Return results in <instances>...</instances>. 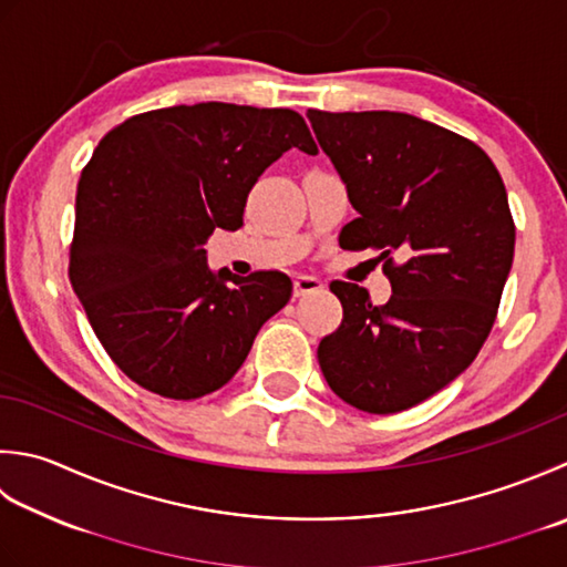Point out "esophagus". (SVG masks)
Returning a JSON list of instances; mask_svg holds the SVG:
<instances>
[{
    "mask_svg": "<svg viewBox=\"0 0 567 567\" xmlns=\"http://www.w3.org/2000/svg\"><path fill=\"white\" fill-rule=\"evenodd\" d=\"M324 287V282L319 280V277L315 275H297L295 277V295L302 297V295H309V292H317Z\"/></svg>",
    "mask_w": 567,
    "mask_h": 567,
    "instance_id": "1",
    "label": "esophagus"
}]
</instances>
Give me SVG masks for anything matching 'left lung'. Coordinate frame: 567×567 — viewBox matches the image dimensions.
<instances>
[{
	"mask_svg": "<svg viewBox=\"0 0 567 567\" xmlns=\"http://www.w3.org/2000/svg\"><path fill=\"white\" fill-rule=\"evenodd\" d=\"M357 208L343 250H379L393 295L331 282L343 319L319 341L321 373L343 403L388 415L427 401L467 369L496 319L516 228L492 159L408 113H307ZM398 251L403 266H393Z\"/></svg>",
	"mask_w": 567,
	"mask_h": 567,
	"instance_id": "obj_1",
	"label": "left lung"
}]
</instances>
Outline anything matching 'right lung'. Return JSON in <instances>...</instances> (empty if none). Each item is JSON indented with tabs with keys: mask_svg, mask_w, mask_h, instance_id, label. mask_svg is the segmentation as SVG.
<instances>
[{
	"mask_svg": "<svg viewBox=\"0 0 567 567\" xmlns=\"http://www.w3.org/2000/svg\"><path fill=\"white\" fill-rule=\"evenodd\" d=\"M317 154L295 110L198 103L107 132L81 174L69 277L120 371L174 401L226 385L290 302L282 272L210 270L206 240L238 230L258 176L287 150Z\"/></svg>",
	"mask_w": 567,
	"mask_h": 567,
	"instance_id": "add662e5",
	"label": "right lung"
}]
</instances>
